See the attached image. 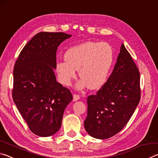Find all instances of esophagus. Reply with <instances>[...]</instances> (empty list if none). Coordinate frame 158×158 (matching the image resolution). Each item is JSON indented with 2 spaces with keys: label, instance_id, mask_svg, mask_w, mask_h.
I'll list each match as a JSON object with an SVG mask.
<instances>
[{
  "label": "esophagus",
  "instance_id": "34e87169",
  "mask_svg": "<svg viewBox=\"0 0 158 158\" xmlns=\"http://www.w3.org/2000/svg\"><path fill=\"white\" fill-rule=\"evenodd\" d=\"M80 99V96L77 94H74L73 95V100L74 101H77Z\"/></svg>",
  "mask_w": 158,
  "mask_h": 158
}]
</instances>
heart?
Masks as SVG:
<instances>
[{
    "label": "heart",
    "mask_w": 158,
    "mask_h": 158,
    "mask_svg": "<svg viewBox=\"0 0 158 158\" xmlns=\"http://www.w3.org/2000/svg\"><path fill=\"white\" fill-rule=\"evenodd\" d=\"M65 59L58 60L56 64V72L61 84H70L78 69L81 79L77 88L89 85L90 89H96L107 79L114 63V53L107 43L87 42L67 50Z\"/></svg>",
    "instance_id": "heart-1"
}]
</instances>
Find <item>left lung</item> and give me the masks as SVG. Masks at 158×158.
I'll return each instance as SVG.
<instances>
[{
  "label": "left lung",
  "mask_w": 158,
  "mask_h": 158,
  "mask_svg": "<svg viewBox=\"0 0 158 158\" xmlns=\"http://www.w3.org/2000/svg\"><path fill=\"white\" fill-rule=\"evenodd\" d=\"M141 98L140 73L122 44L114 70L95 95L87 98L86 132L105 139L122 130L130 121Z\"/></svg>",
  "instance_id": "1"
}]
</instances>
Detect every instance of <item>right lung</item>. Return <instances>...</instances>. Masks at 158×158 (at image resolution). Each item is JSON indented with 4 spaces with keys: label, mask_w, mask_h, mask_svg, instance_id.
I'll return each mask as SVG.
<instances>
[{
    "label": "right lung",
    "mask_w": 158,
    "mask_h": 158,
    "mask_svg": "<svg viewBox=\"0 0 158 158\" xmlns=\"http://www.w3.org/2000/svg\"><path fill=\"white\" fill-rule=\"evenodd\" d=\"M72 35L40 32L21 50L13 70L12 98L32 132L49 137L61 126L73 100L68 89L56 81L53 69L58 47Z\"/></svg>",
    "instance_id": "obj_1"
}]
</instances>
